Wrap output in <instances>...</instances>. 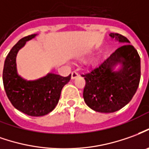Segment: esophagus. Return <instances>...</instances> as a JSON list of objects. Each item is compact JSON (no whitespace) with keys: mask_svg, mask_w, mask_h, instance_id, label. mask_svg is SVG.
<instances>
[{"mask_svg":"<svg viewBox=\"0 0 149 149\" xmlns=\"http://www.w3.org/2000/svg\"><path fill=\"white\" fill-rule=\"evenodd\" d=\"M78 77H79V74H78L77 72H72L71 77L72 80H74V79H76V78H77Z\"/></svg>","mask_w":149,"mask_h":149,"instance_id":"1","label":"esophagus"}]
</instances>
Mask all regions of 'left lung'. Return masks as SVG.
Instances as JSON below:
<instances>
[{
  "mask_svg": "<svg viewBox=\"0 0 149 149\" xmlns=\"http://www.w3.org/2000/svg\"><path fill=\"white\" fill-rule=\"evenodd\" d=\"M122 45L110 57L89 72L82 75L85 86L83 97L86 105L101 113H113L132 99L140 80V58L127 38L111 33ZM120 67L117 68V66Z\"/></svg>",
  "mask_w": 149,
  "mask_h": 149,
  "instance_id": "8db88e82",
  "label": "left lung"
}]
</instances>
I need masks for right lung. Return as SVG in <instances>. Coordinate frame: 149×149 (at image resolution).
<instances>
[{
	"label": "right lung",
	"mask_w": 149,
	"mask_h": 149,
	"mask_svg": "<svg viewBox=\"0 0 149 149\" xmlns=\"http://www.w3.org/2000/svg\"><path fill=\"white\" fill-rule=\"evenodd\" d=\"M37 34L20 39L6 56L3 69V84L6 95L17 110L30 116H43L52 111L60 100L61 90L71 79L55 73L35 81H28L17 72L16 58L18 51Z\"/></svg>",
	"instance_id": "add662e5"
}]
</instances>
